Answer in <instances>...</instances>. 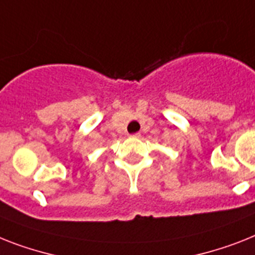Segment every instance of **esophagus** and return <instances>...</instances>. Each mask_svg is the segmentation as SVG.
Here are the masks:
<instances>
[{"mask_svg":"<svg viewBox=\"0 0 255 255\" xmlns=\"http://www.w3.org/2000/svg\"><path fill=\"white\" fill-rule=\"evenodd\" d=\"M132 138H139L140 136V132H134V134H131Z\"/></svg>","mask_w":255,"mask_h":255,"instance_id":"34e87169","label":"esophagus"}]
</instances>
